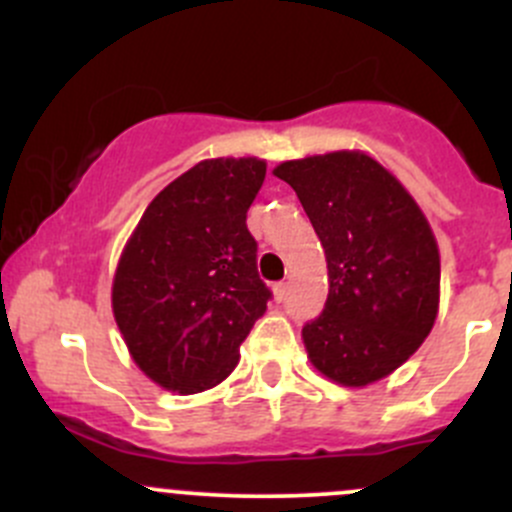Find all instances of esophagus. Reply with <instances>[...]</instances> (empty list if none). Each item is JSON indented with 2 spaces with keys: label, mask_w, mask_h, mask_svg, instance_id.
I'll return each mask as SVG.
<instances>
[{
  "label": "esophagus",
  "mask_w": 512,
  "mask_h": 512,
  "mask_svg": "<svg viewBox=\"0 0 512 512\" xmlns=\"http://www.w3.org/2000/svg\"><path fill=\"white\" fill-rule=\"evenodd\" d=\"M285 292H287L285 282H277V285H272V294H275L277 302H282V299H285Z\"/></svg>",
  "instance_id": "1"
}]
</instances>
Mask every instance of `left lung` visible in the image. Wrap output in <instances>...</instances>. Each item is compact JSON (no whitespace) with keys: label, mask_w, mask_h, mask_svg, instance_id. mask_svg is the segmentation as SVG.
Segmentation results:
<instances>
[{"label":"left lung","mask_w":512,"mask_h":512,"mask_svg":"<svg viewBox=\"0 0 512 512\" xmlns=\"http://www.w3.org/2000/svg\"><path fill=\"white\" fill-rule=\"evenodd\" d=\"M272 173L292 185L327 257V304L302 329L307 359L352 389L394 374L438 314L441 255L426 215L364 151L285 160Z\"/></svg>","instance_id":"obj_1"}]
</instances>
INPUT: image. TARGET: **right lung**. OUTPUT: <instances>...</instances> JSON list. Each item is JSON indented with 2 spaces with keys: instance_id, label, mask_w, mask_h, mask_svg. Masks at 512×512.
Returning <instances> with one entry per match:
<instances>
[{
  "instance_id": "1",
  "label": "right lung",
  "mask_w": 512,
  "mask_h": 512,
  "mask_svg": "<svg viewBox=\"0 0 512 512\" xmlns=\"http://www.w3.org/2000/svg\"><path fill=\"white\" fill-rule=\"evenodd\" d=\"M260 158H210L165 185L128 237L111 307L138 369L175 394L230 376L265 314L247 208L265 180Z\"/></svg>"
}]
</instances>
